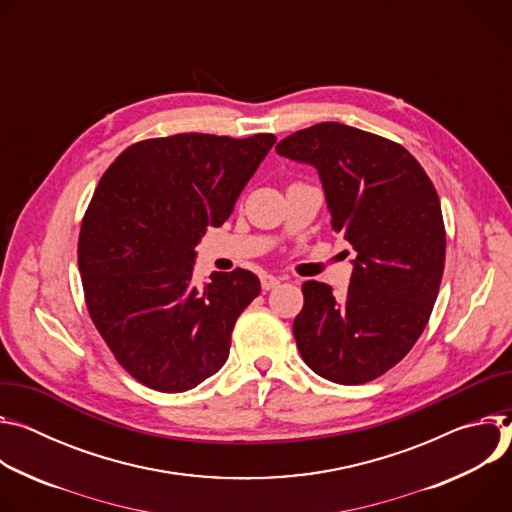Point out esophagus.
Returning a JSON list of instances; mask_svg holds the SVG:
<instances>
[{"label": "esophagus", "instance_id": "34e87169", "mask_svg": "<svg viewBox=\"0 0 512 512\" xmlns=\"http://www.w3.org/2000/svg\"><path fill=\"white\" fill-rule=\"evenodd\" d=\"M260 282H262V289H264V291H270V289H276V287L280 285V278H278V276H272V274H264Z\"/></svg>", "mask_w": 512, "mask_h": 512}]
</instances>
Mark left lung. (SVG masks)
I'll list each match as a JSON object with an SVG mask.
<instances>
[{"instance_id": "8db88e82", "label": "left lung", "mask_w": 512, "mask_h": 512, "mask_svg": "<svg viewBox=\"0 0 512 512\" xmlns=\"http://www.w3.org/2000/svg\"><path fill=\"white\" fill-rule=\"evenodd\" d=\"M276 152L317 168L331 227L356 250L344 297L303 282L297 348L321 378L370 382L411 352L433 311L445 266L437 191L407 148L346 124L299 130Z\"/></svg>"}]
</instances>
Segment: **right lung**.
I'll return each instance as SVG.
<instances>
[{"instance_id":"add662e5","label":"right lung","mask_w":512,"mask_h":512,"mask_svg":"<svg viewBox=\"0 0 512 512\" xmlns=\"http://www.w3.org/2000/svg\"><path fill=\"white\" fill-rule=\"evenodd\" d=\"M274 142V134L152 138L101 177L81 223V282L97 331L138 382L185 392L225 364L260 280L238 268L193 285L195 246L232 215Z\"/></svg>"}]
</instances>
